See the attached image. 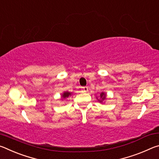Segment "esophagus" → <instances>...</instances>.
Here are the masks:
<instances>
[{
	"label": "esophagus",
	"instance_id": "34e87169",
	"mask_svg": "<svg viewBox=\"0 0 159 159\" xmlns=\"http://www.w3.org/2000/svg\"><path fill=\"white\" fill-rule=\"evenodd\" d=\"M83 90L84 92H88V88L87 87V86H85V87H83Z\"/></svg>",
	"mask_w": 159,
	"mask_h": 159
}]
</instances>
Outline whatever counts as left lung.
<instances>
[{"mask_svg": "<svg viewBox=\"0 0 159 159\" xmlns=\"http://www.w3.org/2000/svg\"><path fill=\"white\" fill-rule=\"evenodd\" d=\"M96 99L99 103H103V102L107 99V94L104 92H102L99 94V97H96Z\"/></svg>", "mask_w": 159, "mask_h": 159, "instance_id": "left-lung-1", "label": "left lung"}]
</instances>
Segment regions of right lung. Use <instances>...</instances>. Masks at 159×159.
Returning <instances> with one entry per match:
<instances>
[{
	"label": "right lung",
	"mask_w": 159,
	"mask_h": 159,
	"mask_svg": "<svg viewBox=\"0 0 159 159\" xmlns=\"http://www.w3.org/2000/svg\"><path fill=\"white\" fill-rule=\"evenodd\" d=\"M71 95H72V93H70L69 91H64V92L61 94V100H63L64 99L68 98L69 96H71Z\"/></svg>",
	"instance_id": "right-lung-1"
}]
</instances>
